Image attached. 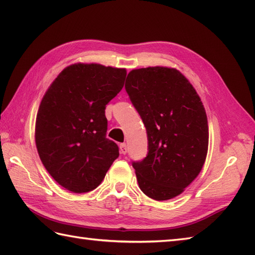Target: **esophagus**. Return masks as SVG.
<instances>
[{"mask_svg":"<svg viewBox=\"0 0 255 255\" xmlns=\"http://www.w3.org/2000/svg\"><path fill=\"white\" fill-rule=\"evenodd\" d=\"M119 148H121V152L123 153V154H126L127 153V145H126V143H121V145H119Z\"/></svg>","mask_w":255,"mask_h":255,"instance_id":"34e87169","label":"esophagus"}]
</instances>
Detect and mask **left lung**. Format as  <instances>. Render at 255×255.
Returning a JSON list of instances; mask_svg holds the SVG:
<instances>
[{
    "instance_id": "left-lung-1",
    "label": "left lung",
    "mask_w": 255,
    "mask_h": 255,
    "mask_svg": "<svg viewBox=\"0 0 255 255\" xmlns=\"http://www.w3.org/2000/svg\"><path fill=\"white\" fill-rule=\"evenodd\" d=\"M148 137V154L132 162L141 191L155 200L183 193L205 163L208 122L193 85L176 69L132 70L125 84Z\"/></svg>"
}]
</instances>
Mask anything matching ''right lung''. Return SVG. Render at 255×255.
Returning a JSON list of instances; mask_svg holds the SVG:
<instances>
[{
	"label": "right lung",
	"mask_w": 255,
	"mask_h": 255,
	"mask_svg": "<svg viewBox=\"0 0 255 255\" xmlns=\"http://www.w3.org/2000/svg\"><path fill=\"white\" fill-rule=\"evenodd\" d=\"M126 70L75 63L58 75L36 118L38 154L58 184L73 193L93 191L119 155L106 138V105L122 91Z\"/></svg>",
	"instance_id": "right-lung-1"
}]
</instances>
